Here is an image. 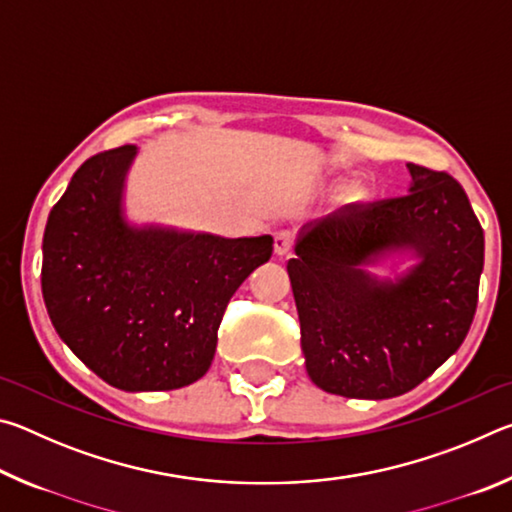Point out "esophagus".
I'll return each mask as SVG.
<instances>
[{
    "label": "esophagus",
    "instance_id": "esophagus-1",
    "mask_svg": "<svg viewBox=\"0 0 512 512\" xmlns=\"http://www.w3.org/2000/svg\"><path fill=\"white\" fill-rule=\"evenodd\" d=\"M293 248V235L289 230L275 232V255H287Z\"/></svg>",
    "mask_w": 512,
    "mask_h": 512
}]
</instances>
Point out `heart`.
Here are the masks:
<instances>
[{"label": "heart", "mask_w": 512, "mask_h": 512, "mask_svg": "<svg viewBox=\"0 0 512 512\" xmlns=\"http://www.w3.org/2000/svg\"><path fill=\"white\" fill-rule=\"evenodd\" d=\"M350 198H354V201H357V198H361V192H350Z\"/></svg>", "instance_id": "heart-1"}]
</instances>
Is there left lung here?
Instances as JSON below:
<instances>
[{"label":"left lung","mask_w":512,"mask_h":512,"mask_svg":"<svg viewBox=\"0 0 512 512\" xmlns=\"http://www.w3.org/2000/svg\"><path fill=\"white\" fill-rule=\"evenodd\" d=\"M411 192L357 203L302 232L289 259L300 343L327 393L388 400L409 393L461 348L483 271V228L447 171L409 164ZM393 247L421 264L395 285L358 266Z\"/></svg>","instance_id":"1"}]
</instances>
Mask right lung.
<instances>
[{
    "instance_id": "obj_1",
    "label": "right lung",
    "mask_w": 512,
    "mask_h": 512,
    "mask_svg": "<svg viewBox=\"0 0 512 512\" xmlns=\"http://www.w3.org/2000/svg\"><path fill=\"white\" fill-rule=\"evenodd\" d=\"M135 146L101 151L49 212L42 296L69 350L121 391H173L201 379L241 282L273 255V237L223 239L135 230L121 187Z\"/></svg>"
}]
</instances>
